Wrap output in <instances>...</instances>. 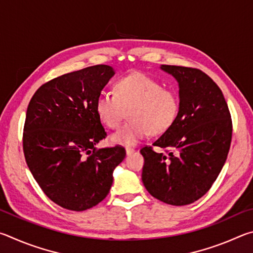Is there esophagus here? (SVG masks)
<instances>
[{"label": "esophagus", "instance_id": "1", "mask_svg": "<svg viewBox=\"0 0 253 253\" xmlns=\"http://www.w3.org/2000/svg\"><path fill=\"white\" fill-rule=\"evenodd\" d=\"M135 152V148L134 147H126V154L127 155H131L132 153Z\"/></svg>", "mask_w": 253, "mask_h": 253}]
</instances>
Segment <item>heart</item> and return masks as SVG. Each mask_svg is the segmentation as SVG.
Listing matches in <instances>:
<instances>
[{"label": "heart", "mask_w": 253, "mask_h": 253, "mask_svg": "<svg viewBox=\"0 0 253 253\" xmlns=\"http://www.w3.org/2000/svg\"><path fill=\"white\" fill-rule=\"evenodd\" d=\"M179 106L176 91L164 88L157 80L142 72H134L118 79L114 92L99 93L95 110L106 127L115 129L128 109L129 122L111 135V142L129 146L148 132L161 135L169 130L178 116Z\"/></svg>", "instance_id": "heart-1"}]
</instances>
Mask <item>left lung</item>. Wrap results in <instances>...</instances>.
Segmentation results:
<instances>
[{"label":"left lung","mask_w":253,"mask_h":253,"mask_svg":"<svg viewBox=\"0 0 253 253\" xmlns=\"http://www.w3.org/2000/svg\"><path fill=\"white\" fill-rule=\"evenodd\" d=\"M179 85V113L174 125L152 146H144L142 179L154 198L186 205L207 193L219 176L232 139V119L221 89L202 70L166 66ZM160 147L168 156L153 151Z\"/></svg>","instance_id":"obj_1"}]
</instances>
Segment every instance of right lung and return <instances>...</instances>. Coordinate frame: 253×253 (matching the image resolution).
<instances>
[{"instance_id":"obj_1","label":"right lung","mask_w":253,"mask_h":253,"mask_svg":"<svg viewBox=\"0 0 253 253\" xmlns=\"http://www.w3.org/2000/svg\"><path fill=\"white\" fill-rule=\"evenodd\" d=\"M114 74L97 65L62 75L42 84L29 102L25 162L43 193L63 209L84 211L101 202L126 156L121 145L95 147L107 136L96 99Z\"/></svg>"}]
</instances>
